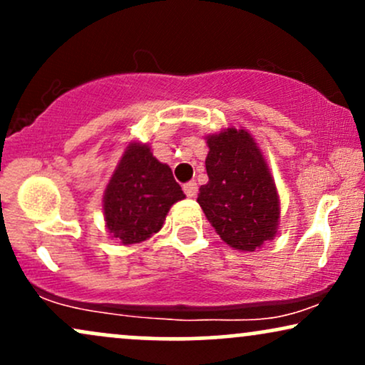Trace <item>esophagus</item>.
Segmentation results:
<instances>
[{
    "instance_id": "obj_1",
    "label": "esophagus",
    "mask_w": 365,
    "mask_h": 365,
    "mask_svg": "<svg viewBox=\"0 0 365 365\" xmlns=\"http://www.w3.org/2000/svg\"><path fill=\"white\" fill-rule=\"evenodd\" d=\"M183 192H185L187 197H195L197 195V183L195 182H187L183 185Z\"/></svg>"
}]
</instances>
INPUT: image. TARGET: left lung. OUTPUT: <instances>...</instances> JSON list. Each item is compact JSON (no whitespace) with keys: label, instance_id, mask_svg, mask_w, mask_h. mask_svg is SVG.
Here are the masks:
<instances>
[{"label":"left lung","instance_id":"obj_1","mask_svg":"<svg viewBox=\"0 0 365 365\" xmlns=\"http://www.w3.org/2000/svg\"><path fill=\"white\" fill-rule=\"evenodd\" d=\"M209 182L197 202L221 240L254 252L273 240L279 225V197L257 142L244 128H226L206 137Z\"/></svg>","mask_w":365,"mask_h":365}]
</instances>
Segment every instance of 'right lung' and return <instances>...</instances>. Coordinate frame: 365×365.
<instances>
[{
    "label": "right lung",
    "mask_w": 365,
    "mask_h": 365,
    "mask_svg": "<svg viewBox=\"0 0 365 365\" xmlns=\"http://www.w3.org/2000/svg\"><path fill=\"white\" fill-rule=\"evenodd\" d=\"M185 199L171 168L148 144L130 142L103 197L108 233L123 245L140 244L163 228L170 207Z\"/></svg>",
    "instance_id": "obj_1"
}]
</instances>
